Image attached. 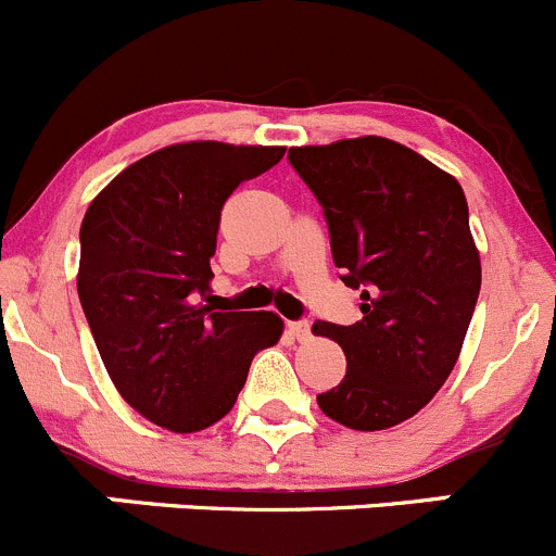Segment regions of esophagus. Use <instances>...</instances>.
I'll use <instances>...</instances> for the list:
<instances>
[{"label": "esophagus", "instance_id": "34e87169", "mask_svg": "<svg viewBox=\"0 0 556 556\" xmlns=\"http://www.w3.org/2000/svg\"><path fill=\"white\" fill-rule=\"evenodd\" d=\"M289 334H291V338H296V340H307V338H311V324H307V321H291L289 324Z\"/></svg>", "mask_w": 556, "mask_h": 556}]
</instances>
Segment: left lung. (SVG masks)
I'll use <instances>...</instances> for the list:
<instances>
[{
  "label": "left lung",
  "mask_w": 556,
  "mask_h": 556,
  "mask_svg": "<svg viewBox=\"0 0 556 556\" xmlns=\"http://www.w3.org/2000/svg\"><path fill=\"white\" fill-rule=\"evenodd\" d=\"M289 162L321 205L340 280L362 291L359 321L313 324L345 354L318 408L351 430H387L430 403L463 351L481 289L465 191L387 137L291 148Z\"/></svg>",
  "instance_id": "1"
}]
</instances>
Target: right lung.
<instances>
[{
  "mask_svg": "<svg viewBox=\"0 0 556 556\" xmlns=\"http://www.w3.org/2000/svg\"><path fill=\"white\" fill-rule=\"evenodd\" d=\"M286 148L180 142L115 175L80 224L78 296L121 397L159 427L197 432L232 410L254 356L276 345L270 311L200 305L222 207Z\"/></svg>",
  "mask_w": 556,
  "mask_h": 556,
  "instance_id": "obj_1",
  "label": "right lung"
}]
</instances>
